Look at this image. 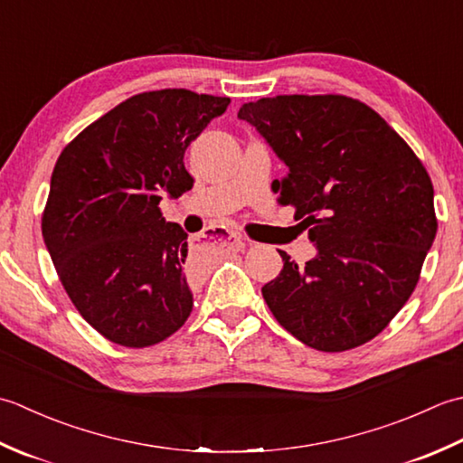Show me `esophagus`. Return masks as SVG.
Segmentation results:
<instances>
[{
  "label": "esophagus",
  "instance_id": "34e87169",
  "mask_svg": "<svg viewBox=\"0 0 463 463\" xmlns=\"http://www.w3.org/2000/svg\"><path fill=\"white\" fill-rule=\"evenodd\" d=\"M205 238H210L212 241L222 245V248H230V250H243L245 248V240L238 232H232V230L210 228L207 230Z\"/></svg>",
  "mask_w": 463,
  "mask_h": 463
}]
</instances>
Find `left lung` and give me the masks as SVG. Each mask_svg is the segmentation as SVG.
Instances as JSON below:
<instances>
[{
    "mask_svg": "<svg viewBox=\"0 0 463 463\" xmlns=\"http://www.w3.org/2000/svg\"><path fill=\"white\" fill-rule=\"evenodd\" d=\"M288 165L271 184L294 205L317 256L261 288L279 326L319 352H345L383 332L416 289L438 232L433 185L413 149L360 99L276 96L243 103Z\"/></svg>",
    "mask_w": 463,
    "mask_h": 463,
    "instance_id": "1",
    "label": "left lung"
}]
</instances>
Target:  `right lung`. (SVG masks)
<instances>
[{
	"label": "right lung",
	"instance_id": "1",
	"mask_svg": "<svg viewBox=\"0 0 463 463\" xmlns=\"http://www.w3.org/2000/svg\"><path fill=\"white\" fill-rule=\"evenodd\" d=\"M230 98L190 90L131 96L93 121L55 162L43 241L65 294L109 342L149 347L185 324L200 271L162 195L194 187L187 146Z\"/></svg>",
	"mask_w": 463,
	"mask_h": 463
}]
</instances>
